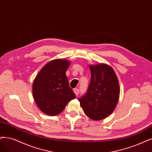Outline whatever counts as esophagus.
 I'll return each mask as SVG.
<instances>
[{"label": "esophagus", "instance_id": "1", "mask_svg": "<svg viewBox=\"0 0 152 152\" xmlns=\"http://www.w3.org/2000/svg\"><path fill=\"white\" fill-rule=\"evenodd\" d=\"M73 91H74L75 94H76V96H77L78 94H79V89H77V88H75L73 89Z\"/></svg>", "mask_w": 152, "mask_h": 152}]
</instances>
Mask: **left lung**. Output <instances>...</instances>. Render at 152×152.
I'll return each instance as SVG.
<instances>
[{"instance_id": "obj_1", "label": "left lung", "mask_w": 152, "mask_h": 152, "mask_svg": "<svg viewBox=\"0 0 152 152\" xmlns=\"http://www.w3.org/2000/svg\"><path fill=\"white\" fill-rule=\"evenodd\" d=\"M91 81L87 93L81 98L84 113L93 120H101L114 111L120 97V85L116 73L106 64L89 65Z\"/></svg>"}]
</instances>
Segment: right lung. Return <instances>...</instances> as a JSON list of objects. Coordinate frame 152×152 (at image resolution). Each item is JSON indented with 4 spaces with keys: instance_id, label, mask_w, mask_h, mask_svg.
<instances>
[{
    "instance_id": "obj_1",
    "label": "right lung",
    "mask_w": 152,
    "mask_h": 152,
    "mask_svg": "<svg viewBox=\"0 0 152 152\" xmlns=\"http://www.w3.org/2000/svg\"><path fill=\"white\" fill-rule=\"evenodd\" d=\"M69 65L70 62L65 59L50 61L42 67L34 80L33 97L44 113L57 115L76 98L66 75Z\"/></svg>"
}]
</instances>
